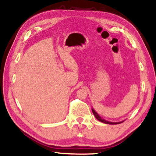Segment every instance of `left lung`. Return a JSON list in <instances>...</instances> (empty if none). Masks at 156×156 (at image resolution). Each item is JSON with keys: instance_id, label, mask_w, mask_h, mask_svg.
I'll return each instance as SVG.
<instances>
[{"instance_id": "left-lung-1", "label": "left lung", "mask_w": 156, "mask_h": 156, "mask_svg": "<svg viewBox=\"0 0 156 156\" xmlns=\"http://www.w3.org/2000/svg\"><path fill=\"white\" fill-rule=\"evenodd\" d=\"M91 110H92V112L94 115V116L96 117V119H97V120H99V121H101L102 123H106V124H112V125H114V124H119V123H123L124 121H119V122H112V121H106L105 119H104L103 118H101V116H99V114L96 112V111L94 109L92 108H91Z\"/></svg>"}]
</instances>
